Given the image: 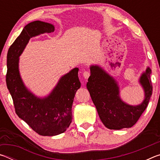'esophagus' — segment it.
<instances>
[{
  "label": "esophagus",
  "mask_w": 160,
  "mask_h": 160,
  "mask_svg": "<svg viewBox=\"0 0 160 160\" xmlns=\"http://www.w3.org/2000/svg\"><path fill=\"white\" fill-rule=\"evenodd\" d=\"M90 72L89 71H87V70H85V71H84L83 72V76L84 78H85V79H88V78L90 77Z\"/></svg>",
  "instance_id": "obj_1"
}]
</instances>
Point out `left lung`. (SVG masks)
Masks as SVG:
<instances>
[{
    "instance_id": "8db88e82",
    "label": "left lung",
    "mask_w": 160,
    "mask_h": 160,
    "mask_svg": "<svg viewBox=\"0 0 160 160\" xmlns=\"http://www.w3.org/2000/svg\"><path fill=\"white\" fill-rule=\"evenodd\" d=\"M151 69L148 67L140 78L139 82L145 92L141 104L132 106L122 101L119 96V87L114 78L99 66H90V76L87 88L90 94L100 119L109 129L131 128L144 112L152 93L150 80Z\"/></svg>"
}]
</instances>
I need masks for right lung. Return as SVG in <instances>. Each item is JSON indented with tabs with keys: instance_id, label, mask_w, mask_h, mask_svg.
<instances>
[{
	"instance_id": "add662e5",
	"label": "right lung",
	"mask_w": 160,
	"mask_h": 160,
	"mask_svg": "<svg viewBox=\"0 0 160 160\" xmlns=\"http://www.w3.org/2000/svg\"><path fill=\"white\" fill-rule=\"evenodd\" d=\"M54 32V26L39 20L29 23L10 46L7 55L6 84L17 115L38 134L53 136L66 131L72 121V106L80 88L78 69L61 78L49 95L39 98L28 90L19 72V57L30 38Z\"/></svg>"
}]
</instances>
